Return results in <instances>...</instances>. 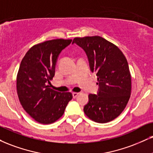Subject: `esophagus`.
I'll return each instance as SVG.
<instances>
[{"label": "esophagus", "instance_id": "1", "mask_svg": "<svg viewBox=\"0 0 153 153\" xmlns=\"http://www.w3.org/2000/svg\"><path fill=\"white\" fill-rule=\"evenodd\" d=\"M78 94H79L78 93H73V98H75V97H77V96H78Z\"/></svg>", "mask_w": 153, "mask_h": 153}]
</instances>
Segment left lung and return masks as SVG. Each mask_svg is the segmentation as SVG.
<instances>
[{
  "label": "left lung",
  "instance_id": "left-lung-1",
  "mask_svg": "<svg viewBox=\"0 0 153 153\" xmlns=\"http://www.w3.org/2000/svg\"><path fill=\"white\" fill-rule=\"evenodd\" d=\"M73 43L83 49L98 82L97 95H88L84 113L96 123L110 122L120 115L129 100L131 76L128 61L116 45L102 37L75 38Z\"/></svg>",
  "mask_w": 153,
  "mask_h": 153
}]
</instances>
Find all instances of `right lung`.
Here are the masks:
<instances>
[{
  "label": "right lung",
  "mask_w": 153,
  "mask_h": 153,
  "mask_svg": "<svg viewBox=\"0 0 153 153\" xmlns=\"http://www.w3.org/2000/svg\"><path fill=\"white\" fill-rule=\"evenodd\" d=\"M72 40L56 39L34 45L25 55L17 75V92L24 110L37 122L51 124L63 115L71 93L51 89L59 55Z\"/></svg>",
  "instance_id": "right-lung-1"
}]
</instances>
